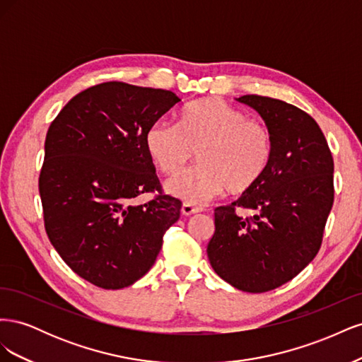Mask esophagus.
Returning a JSON list of instances; mask_svg holds the SVG:
<instances>
[{"label": "esophagus", "mask_w": 362, "mask_h": 362, "mask_svg": "<svg viewBox=\"0 0 362 362\" xmlns=\"http://www.w3.org/2000/svg\"><path fill=\"white\" fill-rule=\"evenodd\" d=\"M202 211V206H198V205H193V204H182L181 206V213L184 216H192V214H196V213H201Z\"/></svg>", "instance_id": "1"}]
</instances>
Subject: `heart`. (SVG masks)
<instances>
[{"label":"heart","instance_id":"obj_1","mask_svg":"<svg viewBox=\"0 0 362 362\" xmlns=\"http://www.w3.org/2000/svg\"><path fill=\"white\" fill-rule=\"evenodd\" d=\"M145 149L168 175L180 172L198 152L199 166L168 180L166 190L187 204H202L226 189L245 193L257 185L273 158V134L266 124L210 98L185 105L180 122H152Z\"/></svg>","mask_w":362,"mask_h":362}]
</instances>
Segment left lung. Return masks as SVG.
Here are the masks:
<instances>
[{
    "label": "left lung",
    "instance_id": "8db88e82",
    "mask_svg": "<svg viewBox=\"0 0 362 362\" xmlns=\"http://www.w3.org/2000/svg\"><path fill=\"white\" fill-rule=\"evenodd\" d=\"M237 101L270 128L273 158L257 185L216 208L206 254L233 287L264 293L299 275L319 252L334 204V160L320 127L300 108L259 95Z\"/></svg>",
    "mask_w": 362,
    "mask_h": 362
}]
</instances>
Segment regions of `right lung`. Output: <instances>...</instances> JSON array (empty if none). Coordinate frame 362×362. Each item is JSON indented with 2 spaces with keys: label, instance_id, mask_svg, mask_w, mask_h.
<instances>
[{
  "label": "right lung",
  "instance_id": "1",
  "mask_svg": "<svg viewBox=\"0 0 362 362\" xmlns=\"http://www.w3.org/2000/svg\"><path fill=\"white\" fill-rule=\"evenodd\" d=\"M181 100L170 90L108 81L62 108L45 139L39 193L45 231L62 259L105 290L146 275L181 202L161 192L145 149L148 127ZM158 191L134 206L141 192Z\"/></svg>",
  "mask_w": 362,
  "mask_h": 362
}]
</instances>
